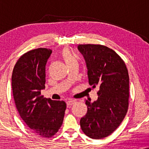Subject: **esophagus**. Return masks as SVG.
<instances>
[{
	"mask_svg": "<svg viewBox=\"0 0 149 149\" xmlns=\"http://www.w3.org/2000/svg\"><path fill=\"white\" fill-rule=\"evenodd\" d=\"M74 102H75L74 100H68L66 102V104H67V105H68V106H71V105H72Z\"/></svg>",
	"mask_w": 149,
	"mask_h": 149,
	"instance_id": "obj_1",
	"label": "esophagus"
}]
</instances>
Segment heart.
I'll use <instances>...</instances> for the list:
<instances>
[{
	"instance_id": "b5f03b06",
	"label": "heart",
	"mask_w": 149,
	"mask_h": 149,
	"mask_svg": "<svg viewBox=\"0 0 149 149\" xmlns=\"http://www.w3.org/2000/svg\"><path fill=\"white\" fill-rule=\"evenodd\" d=\"M62 56L66 64L70 63L71 62H73V61H76V59H75L74 56H73V54L71 53L70 51L67 48H65L62 50Z\"/></svg>"
}]
</instances>
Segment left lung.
<instances>
[{
  "label": "left lung",
  "mask_w": 149,
  "mask_h": 149,
  "mask_svg": "<svg viewBox=\"0 0 149 149\" xmlns=\"http://www.w3.org/2000/svg\"><path fill=\"white\" fill-rule=\"evenodd\" d=\"M84 56L89 83L99 87L96 101L86 100L81 130L93 139H102L120 125L129 107V74L125 62L111 49L101 45H79Z\"/></svg>",
  "instance_id": "1"
}]
</instances>
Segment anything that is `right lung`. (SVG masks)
<instances>
[{"mask_svg":"<svg viewBox=\"0 0 149 149\" xmlns=\"http://www.w3.org/2000/svg\"><path fill=\"white\" fill-rule=\"evenodd\" d=\"M52 51L38 48L19 58L12 73V90L18 113L31 131L44 138L54 136L62 126L66 104L47 99L40 90L45 86V66Z\"/></svg>","mask_w":149,"mask_h":149,"instance_id":"right-lung-1","label":"right lung"}]
</instances>
